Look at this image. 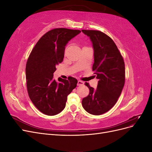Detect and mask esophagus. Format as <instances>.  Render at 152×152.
Instances as JSON below:
<instances>
[{
  "label": "esophagus",
  "mask_w": 152,
  "mask_h": 152,
  "mask_svg": "<svg viewBox=\"0 0 152 152\" xmlns=\"http://www.w3.org/2000/svg\"><path fill=\"white\" fill-rule=\"evenodd\" d=\"M84 84V82L82 80H79L77 82V86H83Z\"/></svg>",
  "instance_id": "esophagus-1"
}]
</instances>
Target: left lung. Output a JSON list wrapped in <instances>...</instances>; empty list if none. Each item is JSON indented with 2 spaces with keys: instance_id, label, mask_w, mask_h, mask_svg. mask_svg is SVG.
I'll use <instances>...</instances> for the list:
<instances>
[{
  "instance_id": "1",
  "label": "left lung",
  "mask_w": 152,
  "mask_h": 152,
  "mask_svg": "<svg viewBox=\"0 0 152 152\" xmlns=\"http://www.w3.org/2000/svg\"><path fill=\"white\" fill-rule=\"evenodd\" d=\"M88 36L94 49L93 70L98 79L96 89L86 83L89 94L82 101L86 112L103 114L115 104L125 83V64L113 40L98 30H82Z\"/></svg>"
}]
</instances>
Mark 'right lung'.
Instances as JSON below:
<instances>
[{
  "label": "right lung",
  "instance_id": "add662e5",
  "mask_svg": "<svg viewBox=\"0 0 152 152\" xmlns=\"http://www.w3.org/2000/svg\"><path fill=\"white\" fill-rule=\"evenodd\" d=\"M80 30L55 28L41 37L32 49L26 65V80L29 97L40 112L55 115L65 108L67 96L75 89L77 80L54 79L56 66L63 61L65 46Z\"/></svg>",
  "mask_w": 152,
  "mask_h": 152
}]
</instances>
